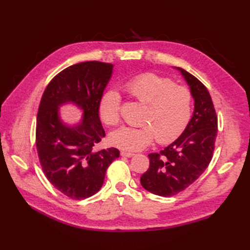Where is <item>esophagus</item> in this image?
I'll return each mask as SVG.
<instances>
[{
	"instance_id": "1",
	"label": "esophagus",
	"mask_w": 250,
	"mask_h": 250,
	"mask_svg": "<svg viewBox=\"0 0 250 250\" xmlns=\"http://www.w3.org/2000/svg\"><path fill=\"white\" fill-rule=\"evenodd\" d=\"M120 155H121L122 157L131 158V157H133V156H134V153H133V152H128V151H121V152H120Z\"/></svg>"
}]
</instances>
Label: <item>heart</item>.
<instances>
[{
	"label": "heart",
	"instance_id": "heart-1",
	"mask_svg": "<svg viewBox=\"0 0 250 250\" xmlns=\"http://www.w3.org/2000/svg\"><path fill=\"white\" fill-rule=\"evenodd\" d=\"M129 92L147 105L144 126H121L111 132L114 146L128 151H139L151 144H167L176 139L187 125L191 115V93L188 89L167 78L145 74L128 83ZM101 119L107 125L120 121V95L115 90L106 92L99 104Z\"/></svg>",
	"mask_w": 250,
	"mask_h": 250
}]
</instances>
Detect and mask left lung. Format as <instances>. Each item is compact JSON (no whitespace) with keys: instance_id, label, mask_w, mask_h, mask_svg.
<instances>
[{"instance_id":"obj_1","label":"left lung","mask_w":250,"mask_h":250,"mask_svg":"<svg viewBox=\"0 0 250 250\" xmlns=\"http://www.w3.org/2000/svg\"><path fill=\"white\" fill-rule=\"evenodd\" d=\"M180 72L194 101L193 114L176 141L159 153H149V168L142 175L141 185L149 192L172 196L194 183L213 157L217 120L208 90L198 78L182 67Z\"/></svg>"}]
</instances>
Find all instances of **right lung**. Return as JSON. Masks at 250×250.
Masks as SVG:
<instances>
[{"label":"right lung","mask_w":250,"mask_h":250,"mask_svg":"<svg viewBox=\"0 0 250 250\" xmlns=\"http://www.w3.org/2000/svg\"><path fill=\"white\" fill-rule=\"evenodd\" d=\"M114 65L82 62L52 78L41 100L36 119V148L47 179L73 200L92 196L102 187L106 169L119 158L117 148L93 146L105 136L99 104ZM71 104L82 111L75 124L62 119L60 107Z\"/></svg>","instance_id":"1"}]
</instances>
